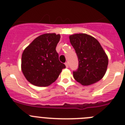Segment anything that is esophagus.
<instances>
[{
  "mask_svg": "<svg viewBox=\"0 0 125 125\" xmlns=\"http://www.w3.org/2000/svg\"><path fill=\"white\" fill-rule=\"evenodd\" d=\"M65 65H66V67L67 68L69 67V64H68V62H65Z\"/></svg>",
  "mask_w": 125,
  "mask_h": 125,
  "instance_id": "34e87169",
  "label": "esophagus"
}]
</instances>
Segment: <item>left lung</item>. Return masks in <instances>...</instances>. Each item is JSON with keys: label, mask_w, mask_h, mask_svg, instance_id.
I'll list each match as a JSON object with an SVG mask.
<instances>
[{"label": "left lung", "mask_w": 125, "mask_h": 125, "mask_svg": "<svg viewBox=\"0 0 125 125\" xmlns=\"http://www.w3.org/2000/svg\"><path fill=\"white\" fill-rule=\"evenodd\" d=\"M69 40L78 56V69L73 71L75 80L88 86L101 79L105 74L108 58L100 42L86 34H75Z\"/></svg>", "instance_id": "8db88e82"}]
</instances>
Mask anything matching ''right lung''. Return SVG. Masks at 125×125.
Returning <instances> with one entry per match:
<instances>
[{"mask_svg": "<svg viewBox=\"0 0 125 125\" xmlns=\"http://www.w3.org/2000/svg\"><path fill=\"white\" fill-rule=\"evenodd\" d=\"M60 35L44 34L36 38L22 55L21 69L29 82L37 86H48L66 68L59 60L56 47Z\"/></svg>", "mask_w": 125, "mask_h": 125, "instance_id": "1", "label": "right lung"}]
</instances>
